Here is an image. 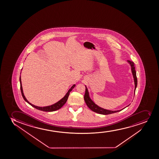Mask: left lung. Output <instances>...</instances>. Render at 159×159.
Instances as JSON below:
<instances>
[{
	"instance_id": "left-lung-1",
	"label": "left lung",
	"mask_w": 159,
	"mask_h": 159,
	"mask_svg": "<svg viewBox=\"0 0 159 159\" xmlns=\"http://www.w3.org/2000/svg\"><path fill=\"white\" fill-rule=\"evenodd\" d=\"M128 62H129L130 65H131V67L132 72V75H133V78H134V84H135V89H134V94H135V89H136V88L137 87L138 80H137L136 71H135V67H134V63L133 61H130V60H128ZM84 99L85 103L87 104L88 107L92 111H94L95 112L98 113H99V114H101V115H110V114H112V113H113L117 112H119V111H121L122 110H118V111H111V110L104 109L101 108V107H99V106H98L97 104H95L91 100V99L90 98L89 92H88L87 88L86 87V86H85V94H84Z\"/></svg>"
}]
</instances>
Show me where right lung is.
I'll use <instances>...</instances> for the list:
<instances>
[{
  "label": "right lung",
  "instance_id": "1",
  "mask_svg": "<svg viewBox=\"0 0 159 159\" xmlns=\"http://www.w3.org/2000/svg\"><path fill=\"white\" fill-rule=\"evenodd\" d=\"M19 81H20V90L21 92V94H22V97L24 98V100L26 101L28 103H29L30 105L34 107V108H36L37 109L41 111H45V112H52V111H55L57 110H59L60 108H61L66 103V102H67L68 98L70 94V92L72 90L74 89L75 87V84L72 86L71 88L67 92L66 94L65 95V97L61 99L60 101H58L55 104L51 105V106H47V107H37V106H34L33 104H31L26 99V98L24 96V93H23V90H22V85H21V77L20 76L19 78Z\"/></svg>",
  "mask_w": 159,
  "mask_h": 159
}]
</instances>
